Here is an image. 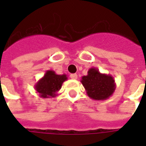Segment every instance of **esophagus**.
<instances>
[{"mask_svg": "<svg viewBox=\"0 0 146 146\" xmlns=\"http://www.w3.org/2000/svg\"><path fill=\"white\" fill-rule=\"evenodd\" d=\"M70 78L73 80H76L77 79V75H76V73H73V74H71L70 75Z\"/></svg>", "mask_w": 146, "mask_h": 146, "instance_id": "obj_1", "label": "esophagus"}]
</instances>
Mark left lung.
<instances>
[{
  "mask_svg": "<svg viewBox=\"0 0 146 146\" xmlns=\"http://www.w3.org/2000/svg\"><path fill=\"white\" fill-rule=\"evenodd\" d=\"M80 82L88 97L98 101L106 100L116 89V83L113 76L110 74L101 73L94 67L88 71L87 76H82Z\"/></svg>",
  "mask_w": 146,
  "mask_h": 146,
  "instance_id": "obj_1",
  "label": "left lung"
}]
</instances>
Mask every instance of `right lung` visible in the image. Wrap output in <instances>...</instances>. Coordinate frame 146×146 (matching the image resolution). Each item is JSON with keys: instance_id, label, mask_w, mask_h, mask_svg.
<instances>
[{"instance_id": "obj_1", "label": "right lung", "mask_w": 146, "mask_h": 146, "mask_svg": "<svg viewBox=\"0 0 146 146\" xmlns=\"http://www.w3.org/2000/svg\"><path fill=\"white\" fill-rule=\"evenodd\" d=\"M66 80L67 76L66 74L58 75L53 70H47L44 76L36 83L34 88L40 98H54L58 95L57 92Z\"/></svg>"}]
</instances>
